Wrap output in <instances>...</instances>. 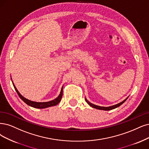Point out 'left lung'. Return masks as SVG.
Here are the masks:
<instances>
[{
  "label": "left lung",
  "instance_id": "8db88e82",
  "mask_svg": "<svg viewBox=\"0 0 149 149\" xmlns=\"http://www.w3.org/2000/svg\"><path fill=\"white\" fill-rule=\"evenodd\" d=\"M129 97V96H128ZM128 97H126L125 100H123L122 102H121L118 104H115V105H113V106H109V107H102V106H97V105H95V104H93L92 103H91L90 102H89L88 101L86 100V98L85 97V101L86 102L88 103V104L89 106H90L91 107H92L93 108H95V109H99V110H102V111H111V110H112V109H114L115 108H117L119 106H120L121 105H122V104H123L127 99L128 98Z\"/></svg>",
  "mask_w": 149,
  "mask_h": 149
}]
</instances>
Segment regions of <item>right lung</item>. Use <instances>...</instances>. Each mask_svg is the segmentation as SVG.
Returning a JSON list of instances; mask_svg holds the SVG:
<instances>
[{"mask_svg":"<svg viewBox=\"0 0 149 149\" xmlns=\"http://www.w3.org/2000/svg\"><path fill=\"white\" fill-rule=\"evenodd\" d=\"M11 79H12V78H11ZM12 81L13 83V86L15 88V89L16 91V93H18V96H19V97L22 100H23L26 104H27V105L31 106V107H34V108H37V109H45V108H47V107H52V106H56L57 105V104L61 101V100L62 98V96H63V86H62L61 88V92H60V94L59 95V96L56 97L55 98L54 100H52V101H48V102H35V101H30L29 100H27V99L25 98L24 96H22L19 92L18 91V90L16 89V86H15L13 82L12 81Z\"/></svg>","mask_w":149,"mask_h":149,"instance_id":"obj_1","label":"right lung"}]
</instances>
